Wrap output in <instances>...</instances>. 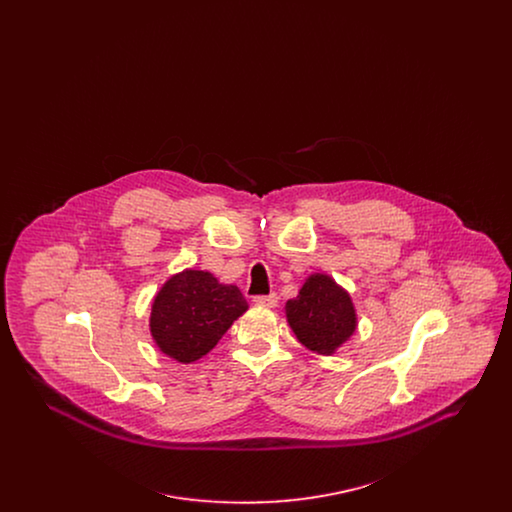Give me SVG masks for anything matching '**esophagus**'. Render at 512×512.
<instances>
[{
  "instance_id": "1",
  "label": "esophagus",
  "mask_w": 512,
  "mask_h": 512,
  "mask_svg": "<svg viewBox=\"0 0 512 512\" xmlns=\"http://www.w3.org/2000/svg\"><path fill=\"white\" fill-rule=\"evenodd\" d=\"M253 303H255V305H261V307H276V303H278V295H276V293L255 295V297H253Z\"/></svg>"
}]
</instances>
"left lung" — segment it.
<instances>
[{"mask_svg": "<svg viewBox=\"0 0 512 512\" xmlns=\"http://www.w3.org/2000/svg\"><path fill=\"white\" fill-rule=\"evenodd\" d=\"M293 334L307 349L332 355L357 328V313L349 293L328 274H311L299 295L286 303Z\"/></svg>", "mask_w": 512, "mask_h": 512, "instance_id": "8db88e82", "label": "left lung"}]
</instances>
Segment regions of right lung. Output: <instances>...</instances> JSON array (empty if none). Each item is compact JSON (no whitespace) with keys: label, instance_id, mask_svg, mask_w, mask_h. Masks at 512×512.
Masks as SVG:
<instances>
[{"label":"right lung","instance_id":"right-lung-1","mask_svg":"<svg viewBox=\"0 0 512 512\" xmlns=\"http://www.w3.org/2000/svg\"><path fill=\"white\" fill-rule=\"evenodd\" d=\"M245 311L247 301L236 286L220 284L211 272L186 268L155 295L149 330L167 357L190 365L207 355Z\"/></svg>","mask_w":512,"mask_h":512}]
</instances>
